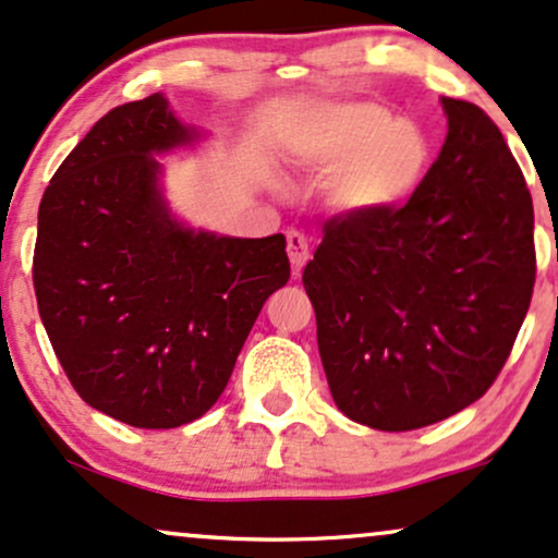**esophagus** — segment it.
I'll list each match as a JSON object with an SVG mask.
<instances>
[{"label":"esophagus","mask_w":558,"mask_h":558,"mask_svg":"<svg viewBox=\"0 0 558 558\" xmlns=\"http://www.w3.org/2000/svg\"><path fill=\"white\" fill-rule=\"evenodd\" d=\"M286 241H288V259H291L293 270L299 272L308 259V241L304 239V233L299 231H288Z\"/></svg>","instance_id":"1"}]
</instances>
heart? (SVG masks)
Returning <instances> with one entry per match:
<instances>
[{
    "mask_svg": "<svg viewBox=\"0 0 558 558\" xmlns=\"http://www.w3.org/2000/svg\"><path fill=\"white\" fill-rule=\"evenodd\" d=\"M299 163L327 179V205L345 218H379L413 197L428 171L424 130L374 100L325 106L296 143Z\"/></svg>",
    "mask_w": 558,
    "mask_h": 558,
    "instance_id": "obj_1",
    "label": "heart"
}]
</instances>
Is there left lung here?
Listing matches in <instances>:
<instances>
[{"mask_svg": "<svg viewBox=\"0 0 558 558\" xmlns=\"http://www.w3.org/2000/svg\"><path fill=\"white\" fill-rule=\"evenodd\" d=\"M447 140L405 207L335 218L304 267L335 405L411 432L494 385L535 283L533 199L499 126L441 96Z\"/></svg>", "mask_w": 558, "mask_h": 558, "instance_id": "left-lung-1", "label": "left lung"}]
</instances>
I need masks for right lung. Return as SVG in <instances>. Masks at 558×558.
I'll list each match as a JSON object with an SVG mask.
<instances>
[{
	"mask_svg": "<svg viewBox=\"0 0 558 558\" xmlns=\"http://www.w3.org/2000/svg\"><path fill=\"white\" fill-rule=\"evenodd\" d=\"M205 137L163 93L117 106L38 207L33 286L53 353L87 405L137 428L210 411L291 278L283 233L223 236L173 213L160 158Z\"/></svg>",
	"mask_w": 558,
	"mask_h": 558,
	"instance_id": "right-lung-1",
	"label": "right lung"
}]
</instances>
